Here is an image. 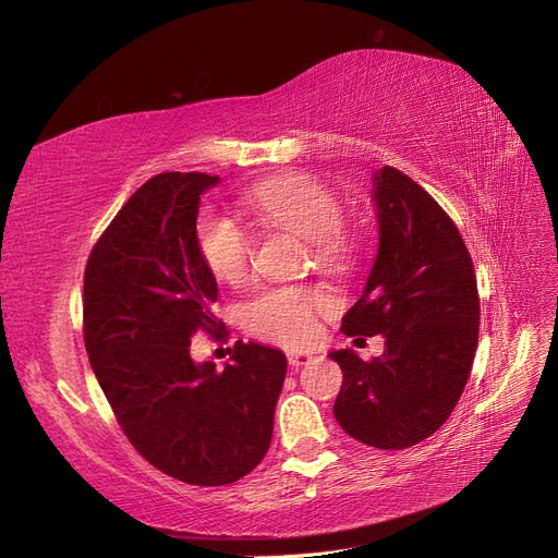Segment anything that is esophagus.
<instances>
[{
	"label": "esophagus",
	"instance_id": "esophagus-1",
	"mask_svg": "<svg viewBox=\"0 0 558 558\" xmlns=\"http://www.w3.org/2000/svg\"><path fill=\"white\" fill-rule=\"evenodd\" d=\"M311 360H313V353H304V350H292V353H288V362L294 369L304 367V364H308Z\"/></svg>",
	"mask_w": 558,
	"mask_h": 558
}]
</instances>
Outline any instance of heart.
Listing matches in <instances>:
<instances>
[{
	"label": "heart",
	"instance_id": "heart-1",
	"mask_svg": "<svg viewBox=\"0 0 558 558\" xmlns=\"http://www.w3.org/2000/svg\"><path fill=\"white\" fill-rule=\"evenodd\" d=\"M243 208L262 225L306 238L313 262L325 270H348L357 243L343 221V205L333 191L308 174H282L254 184L241 196ZM196 247L210 274L227 282H243L250 270V235L229 215L205 210L196 219ZM333 299L323 288L282 284L250 299L243 323L254 337L280 345H304L317 331V315L329 311Z\"/></svg>",
	"mask_w": 558,
	"mask_h": 558
}]
</instances>
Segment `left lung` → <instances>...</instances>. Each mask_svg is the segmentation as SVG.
<instances>
[{"instance_id":"left-lung-1","label":"left lung","mask_w":558,"mask_h":558,"mask_svg":"<svg viewBox=\"0 0 558 558\" xmlns=\"http://www.w3.org/2000/svg\"><path fill=\"white\" fill-rule=\"evenodd\" d=\"M378 254L348 337L384 333L380 357L337 350L343 386L333 416L374 449L413 447L447 423L463 395L480 341L474 264L453 219L409 174L376 172Z\"/></svg>"}]
</instances>
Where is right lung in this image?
Instances as JSON below:
<instances>
[{
    "mask_svg": "<svg viewBox=\"0 0 558 558\" xmlns=\"http://www.w3.org/2000/svg\"><path fill=\"white\" fill-rule=\"evenodd\" d=\"M208 172H161L109 221L84 270V343L123 435L156 470L225 486L262 463L288 360L235 341L231 362L196 364L191 337L227 329L213 315L215 276L196 247Z\"/></svg>",
    "mask_w": 558,
    "mask_h": 558,
    "instance_id": "right-lung-1",
    "label": "right lung"
}]
</instances>
